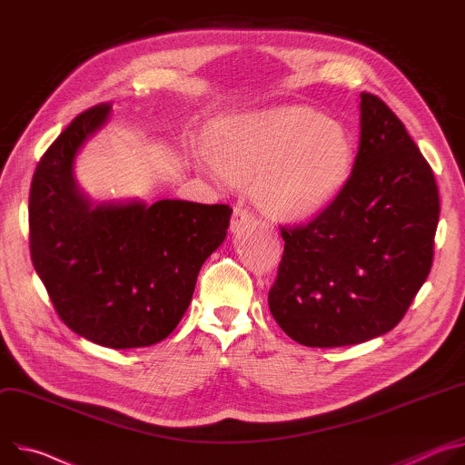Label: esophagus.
I'll use <instances>...</instances> for the list:
<instances>
[{"mask_svg": "<svg viewBox=\"0 0 465 465\" xmlns=\"http://www.w3.org/2000/svg\"><path fill=\"white\" fill-rule=\"evenodd\" d=\"M252 223H254L252 213L249 209H245V206H236L232 213V220H231V231L238 232V231L247 229Z\"/></svg>", "mask_w": 465, "mask_h": 465, "instance_id": "1", "label": "esophagus"}]
</instances>
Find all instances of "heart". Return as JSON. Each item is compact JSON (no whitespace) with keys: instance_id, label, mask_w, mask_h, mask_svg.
Returning a JSON list of instances; mask_svg holds the SVG:
<instances>
[{"instance_id":"heart-1","label":"heart","mask_w":465,"mask_h":465,"mask_svg":"<svg viewBox=\"0 0 465 465\" xmlns=\"http://www.w3.org/2000/svg\"><path fill=\"white\" fill-rule=\"evenodd\" d=\"M216 177L251 183L266 213L284 222L311 218L345 184L352 145L345 129L299 107L231 116L206 136Z\"/></svg>"}]
</instances>
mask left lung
<instances>
[{"label": "left lung", "instance_id": "8db88e82", "mask_svg": "<svg viewBox=\"0 0 465 465\" xmlns=\"http://www.w3.org/2000/svg\"><path fill=\"white\" fill-rule=\"evenodd\" d=\"M438 220L432 168L386 103L362 92L351 177L316 220L281 229L275 322L306 347L386 334L430 273Z\"/></svg>", "mask_w": 465, "mask_h": 465}]
</instances>
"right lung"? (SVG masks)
Segmentation results:
<instances>
[{
  "label": "right lung",
  "instance_id": "right-lung-1",
  "mask_svg": "<svg viewBox=\"0 0 465 465\" xmlns=\"http://www.w3.org/2000/svg\"><path fill=\"white\" fill-rule=\"evenodd\" d=\"M109 114L107 103L84 111L44 153L29 192V245L51 302L74 332L134 349L163 341L179 325L232 209L179 199L94 203L74 163Z\"/></svg>",
  "mask_w": 465,
  "mask_h": 465
}]
</instances>
